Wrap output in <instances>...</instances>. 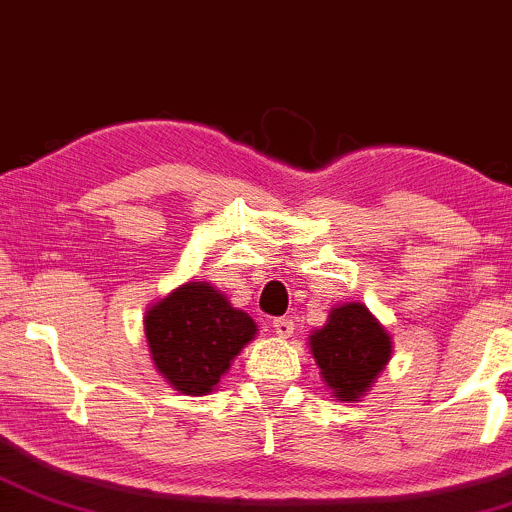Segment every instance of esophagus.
<instances>
[{"instance_id":"34e87169","label":"esophagus","mask_w":512,"mask_h":512,"mask_svg":"<svg viewBox=\"0 0 512 512\" xmlns=\"http://www.w3.org/2000/svg\"><path fill=\"white\" fill-rule=\"evenodd\" d=\"M273 332H276L280 339H288V337H293L295 324H293V320H285V317H278V320H273Z\"/></svg>"}]
</instances>
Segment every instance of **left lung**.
<instances>
[{"label":"left lung","mask_w":512,"mask_h":512,"mask_svg":"<svg viewBox=\"0 0 512 512\" xmlns=\"http://www.w3.org/2000/svg\"><path fill=\"white\" fill-rule=\"evenodd\" d=\"M310 349L334 398L354 403L386 368L393 342L366 305L344 302L332 307L327 324L310 334Z\"/></svg>","instance_id":"1"}]
</instances>
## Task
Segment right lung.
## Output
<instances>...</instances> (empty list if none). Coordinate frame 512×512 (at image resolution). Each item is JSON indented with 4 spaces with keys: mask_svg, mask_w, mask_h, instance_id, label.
Returning a JSON list of instances; mask_svg holds the SVG:
<instances>
[{
    "mask_svg": "<svg viewBox=\"0 0 512 512\" xmlns=\"http://www.w3.org/2000/svg\"><path fill=\"white\" fill-rule=\"evenodd\" d=\"M144 329L156 371L185 395L212 393L258 332L205 280H190L148 307Z\"/></svg>",
    "mask_w": 512,
    "mask_h": 512,
    "instance_id": "right-lung-1",
    "label": "right lung"
}]
</instances>
